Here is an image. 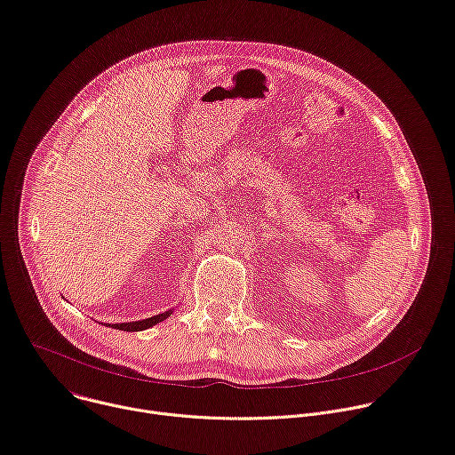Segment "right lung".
Returning <instances> with one entry per match:
<instances>
[{"label": "right lung", "instance_id": "obj_1", "mask_svg": "<svg viewBox=\"0 0 455 455\" xmlns=\"http://www.w3.org/2000/svg\"><path fill=\"white\" fill-rule=\"evenodd\" d=\"M170 315H172V311H166V313L157 315V316H154V318L140 320V322H130V323H117V325H114V327L119 329V331H128V332H132V331H144V329H148V327H151V325H156V323H159V322H164Z\"/></svg>", "mask_w": 455, "mask_h": 455}]
</instances>
